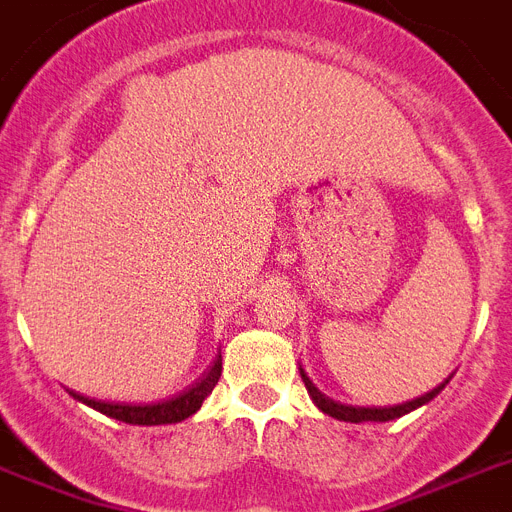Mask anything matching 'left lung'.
Returning a JSON list of instances; mask_svg holds the SVG:
<instances>
[{
    "mask_svg": "<svg viewBox=\"0 0 512 512\" xmlns=\"http://www.w3.org/2000/svg\"><path fill=\"white\" fill-rule=\"evenodd\" d=\"M299 376H302V381H305L307 386V394L313 397V402L318 405V410H323L326 415H331V418H336V421H347V423H363V421H376V423H386V421H394V418H400V415H407L410 410H415V407L426 405V402H431L436 397V394L442 392L444 384L450 381H444V384H439L436 389H431V392H426L423 397H415V400L410 402H402V405H394V407H355V405H342V402L331 400V397H326V394L318 389V386L307 378V373L299 368Z\"/></svg>",
    "mask_w": 512,
    "mask_h": 512,
    "instance_id": "left-lung-1",
    "label": "left lung"
}]
</instances>
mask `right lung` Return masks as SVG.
I'll list each match as a JSON object with an SVG mask.
<instances>
[{
  "instance_id": "1",
  "label": "right lung",
  "mask_w": 512,
  "mask_h": 512,
  "mask_svg": "<svg viewBox=\"0 0 512 512\" xmlns=\"http://www.w3.org/2000/svg\"><path fill=\"white\" fill-rule=\"evenodd\" d=\"M220 371H223V363H220V355L210 371L199 378L197 384H191L186 392L170 397V400L152 402V405H128V402H107V400H91V397H83L78 392H70L83 405L94 407L99 413L110 415L115 421L134 423V426H162V423H178L186 421L189 415H194L202 407L205 397L215 389L218 384Z\"/></svg>"
}]
</instances>
